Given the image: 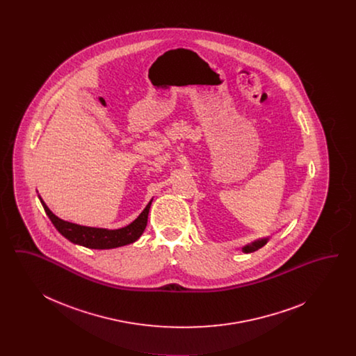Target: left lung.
<instances>
[{"label": "left lung", "mask_w": 356, "mask_h": 356, "mask_svg": "<svg viewBox=\"0 0 356 356\" xmlns=\"http://www.w3.org/2000/svg\"><path fill=\"white\" fill-rule=\"evenodd\" d=\"M267 241H268V237H264V238H259V240H256V241H254V243H251V244H248V245L243 247V252H245V254H251V252H254V251H257L259 248H261L263 245H266V244H267Z\"/></svg>", "instance_id": "left-lung-1"}]
</instances>
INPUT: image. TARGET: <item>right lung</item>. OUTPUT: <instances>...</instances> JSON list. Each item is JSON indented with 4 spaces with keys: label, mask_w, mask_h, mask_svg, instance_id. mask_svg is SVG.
<instances>
[{
    "label": "right lung",
    "mask_w": 356,
    "mask_h": 356,
    "mask_svg": "<svg viewBox=\"0 0 356 356\" xmlns=\"http://www.w3.org/2000/svg\"><path fill=\"white\" fill-rule=\"evenodd\" d=\"M38 197L53 225L63 236L67 237L69 241L74 244L83 245L86 248H93V250H111V248H118L136 241L143 235L147 227L148 213L152 204L151 200L145 207V209L138 215V218L129 225L120 229H104V228H92V227H84V225L61 220L51 212L48 205L44 203L41 196Z\"/></svg>",
    "instance_id": "right-lung-1"
}]
</instances>
